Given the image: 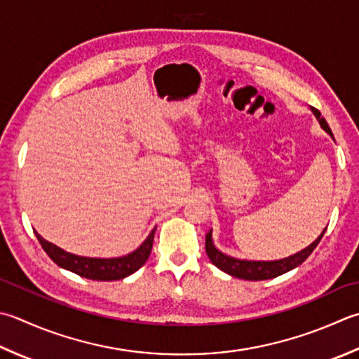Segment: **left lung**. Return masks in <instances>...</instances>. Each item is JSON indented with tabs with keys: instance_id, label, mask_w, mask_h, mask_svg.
I'll return each mask as SVG.
<instances>
[{
	"instance_id": "1",
	"label": "left lung",
	"mask_w": 359,
	"mask_h": 359,
	"mask_svg": "<svg viewBox=\"0 0 359 359\" xmlns=\"http://www.w3.org/2000/svg\"><path fill=\"white\" fill-rule=\"evenodd\" d=\"M311 111L314 114L316 119H318L320 128L324 129L327 133H330V137H333L332 129L328 128V124L325 121L324 116H320V111L311 107ZM327 227L324 231L316 238V240L308 245V248L302 249L300 252L294 255H290L282 259H273V262H255V259H240V258H233L230 255L222 254L219 249H216V245L213 243L212 238V230L208 231L205 236V250L207 255L210 258L216 268H219L222 272L229 273L231 277L241 278V280H252V282H258V280H269V278H276L282 273H286L292 271L294 268H297L305 259L311 255V252L316 249V245L319 244V241L324 236Z\"/></svg>"
}]
</instances>
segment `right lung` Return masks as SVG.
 Returning <instances> with one entry per match:
<instances>
[{
    "mask_svg": "<svg viewBox=\"0 0 359 359\" xmlns=\"http://www.w3.org/2000/svg\"><path fill=\"white\" fill-rule=\"evenodd\" d=\"M156 229H152L151 233L147 235L146 240L140 244L135 250L130 252L128 255L115 258H90L74 255L57 248L55 244L46 241L45 238H41L37 233V231H35V236H37V240L40 241L41 248H43L48 257L51 258L55 264L60 266V268L72 271L77 273V276L90 280L111 282V280H121L132 276L133 272H137L147 262V258H149L152 250V241Z\"/></svg>",
    "mask_w": 359,
    "mask_h": 359,
    "instance_id": "add662e5",
    "label": "right lung"
}]
</instances>
